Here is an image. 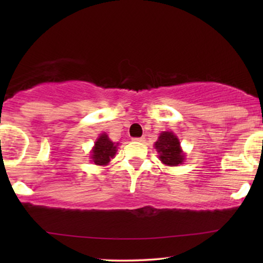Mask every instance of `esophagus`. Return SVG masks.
Segmentation results:
<instances>
[{
  "label": "esophagus",
  "mask_w": 263,
  "mask_h": 263,
  "mask_svg": "<svg viewBox=\"0 0 263 263\" xmlns=\"http://www.w3.org/2000/svg\"><path fill=\"white\" fill-rule=\"evenodd\" d=\"M133 141H137V142H142V141H144L145 140V138H133V139H132Z\"/></svg>",
  "instance_id": "esophagus-1"
}]
</instances>
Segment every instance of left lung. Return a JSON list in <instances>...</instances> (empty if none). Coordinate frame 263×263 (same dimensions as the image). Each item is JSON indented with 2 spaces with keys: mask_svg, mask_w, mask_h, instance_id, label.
I'll use <instances>...</instances> for the list:
<instances>
[{
  "mask_svg": "<svg viewBox=\"0 0 263 263\" xmlns=\"http://www.w3.org/2000/svg\"><path fill=\"white\" fill-rule=\"evenodd\" d=\"M180 145L179 138L173 132L164 131L160 133L158 141H155L154 144V147L159 153L160 161L171 167H175L183 163L185 154Z\"/></svg>",
  "mask_w": 263,
  "mask_h": 263,
  "instance_id": "1",
  "label": "left lung"
}]
</instances>
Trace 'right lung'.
<instances>
[{"instance_id": "right-lung-1", "label": "right lung", "mask_w": 263, "mask_h": 263, "mask_svg": "<svg viewBox=\"0 0 263 263\" xmlns=\"http://www.w3.org/2000/svg\"><path fill=\"white\" fill-rule=\"evenodd\" d=\"M118 144L109 139L108 135L102 133V135L97 138L95 142V146L91 151V161L99 166H106L110 162V160L115 157L116 152H117Z\"/></svg>"}]
</instances>
